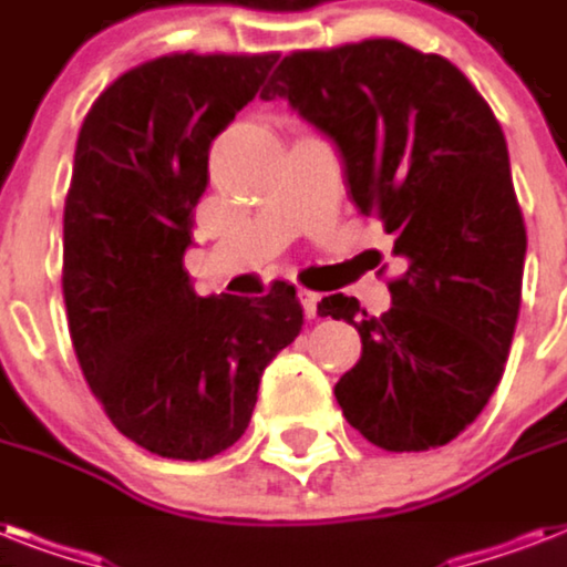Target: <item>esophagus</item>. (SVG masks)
<instances>
[{
    "label": "esophagus",
    "mask_w": 567,
    "mask_h": 567,
    "mask_svg": "<svg viewBox=\"0 0 567 567\" xmlns=\"http://www.w3.org/2000/svg\"><path fill=\"white\" fill-rule=\"evenodd\" d=\"M300 302H302V311H306V318H318V302H320V293L315 291H300Z\"/></svg>",
    "instance_id": "1"
}]
</instances>
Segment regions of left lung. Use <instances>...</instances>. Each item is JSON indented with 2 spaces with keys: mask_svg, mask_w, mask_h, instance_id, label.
I'll return each instance as SVG.
<instances>
[{
  "mask_svg": "<svg viewBox=\"0 0 567 567\" xmlns=\"http://www.w3.org/2000/svg\"><path fill=\"white\" fill-rule=\"evenodd\" d=\"M276 96L336 141L355 208L403 261L379 318L318 302L362 336L338 405L377 447H441L492 400L518 323L527 229L501 123L447 58L391 38L285 55L261 91Z\"/></svg>",
  "mask_w": 567,
  "mask_h": 567,
  "instance_id": "8db88e82",
  "label": "left lung"
}]
</instances>
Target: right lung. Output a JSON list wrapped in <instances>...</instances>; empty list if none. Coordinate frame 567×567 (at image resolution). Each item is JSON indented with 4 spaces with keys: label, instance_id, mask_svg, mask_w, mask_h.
<instances>
[{
    "label": "right lung",
    "instance_id": "obj_1",
    "mask_svg": "<svg viewBox=\"0 0 567 567\" xmlns=\"http://www.w3.org/2000/svg\"><path fill=\"white\" fill-rule=\"evenodd\" d=\"M267 55L173 52L93 102L64 203V306L75 359L111 423L164 458L199 462L249 426L258 382L302 329L293 285L199 297L182 265L208 150L258 93Z\"/></svg>",
    "mask_w": 567,
    "mask_h": 567
}]
</instances>
